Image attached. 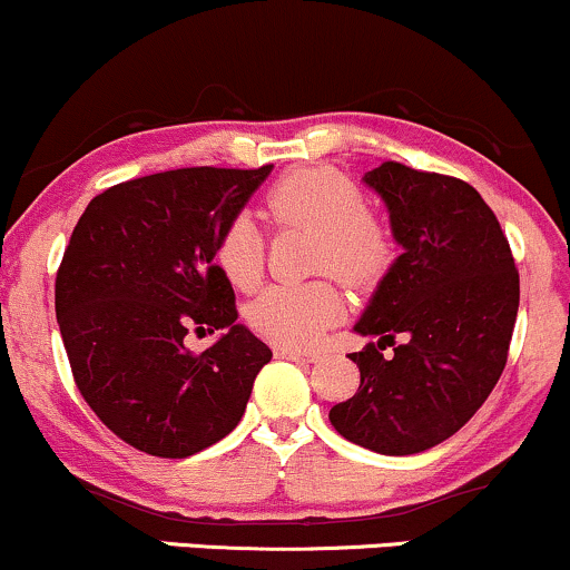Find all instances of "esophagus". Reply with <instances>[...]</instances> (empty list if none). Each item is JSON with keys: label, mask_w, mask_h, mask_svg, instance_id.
Instances as JSON below:
<instances>
[{"label": "esophagus", "mask_w": 570, "mask_h": 570, "mask_svg": "<svg viewBox=\"0 0 570 570\" xmlns=\"http://www.w3.org/2000/svg\"><path fill=\"white\" fill-rule=\"evenodd\" d=\"M277 357L301 360V363H317L320 352H304V350H293V346H277Z\"/></svg>", "instance_id": "esophagus-1"}]
</instances>
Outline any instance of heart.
<instances>
[{
    "mask_svg": "<svg viewBox=\"0 0 570 570\" xmlns=\"http://www.w3.org/2000/svg\"><path fill=\"white\" fill-rule=\"evenodd\" d=\"M266 210L277 224L317 229L314 269H331L352 285L373 283L386 269L392 239L386 226L367 213L363 191L333 167L287 173L266 191ZM216 261L226 279L250 291L264 274V234L245 213L220 232ZM344 314L338 287L327 279L269 285L247 304V325L279 346H312Z\"/></svg>",
    "mask_w": 570,
    "mask_h": 570,
    "instance_id": "b5f03b06",
    "label": "heart"
}]
</instances>
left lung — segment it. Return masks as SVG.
<instances>
[{
  "label": "left lung",
  "mask_w": 570,
  "mask_h": 570,
  "mask_svg": "<svg viewBox=\"0 0 570 570\" xmlns=\"http://www.w3.org/2000/svg\"><path fill=\"white\" fill-rule=\"evenodd\" d=\"M363 180L384 199L403 253L354 325L360 336H379L350 354L360 390L327 419L354 445L411 456L456 434L493 392L520 277L497 216L466 180L400 163Z\"/></svg>",
  "instance_id": "1"
}]
</instances>
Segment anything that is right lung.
<instances>
[{"instance_id": "add662e5", "label": "right lung", "mask_w": 570, "mask_h": 570, "mask_svg": "<svg viewBox=\"0 0 570 570\" xmlns=\"http://www.w3.org/2000/svg\"><path fill=\"white\" fill-rule=\"evenodd\" d=\"M258 170L180 167L111 186L73 226L56 317L85 403L127 445L186 459L243 419L272 350L237 323L216 264L220 232L264 184ZM189 330H224L203 355Z\"/></svg>"}]
</instances>
